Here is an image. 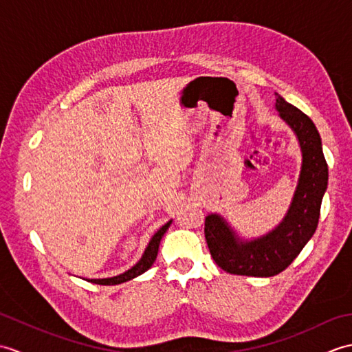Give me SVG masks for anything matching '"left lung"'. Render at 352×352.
I'll use <instances>...</instances> for the list:
<instances>
[{"label": "left lung", "instance_id": "8db88e82", "mask_svg": "<svg viewBox=\"0 0 352 352\" xmlns=\"http://www.w3.org/2000/svg\"><path fill=\"white\" fill-rule=\"evenodd\" d=\"M275 107L300 140L302 169L287 216L272 233L258 241L237 242L218 214L204 222V236L210 256L223 271L233 275L274 276L283 272L315 234L320 203L328 184V166L322 142L311 119L275 94Z\"/></svg>", "mask_w": 352, "mask_h": 352}]
</instances>
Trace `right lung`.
Returning <instances> with one entry per match:
<instances>
[{"label": "right lung", "mask_w": 352, "mask_h": 352, "mask_svg": "<svg viewBox=\"0 0 352 352\" xmlns=\"http://www.w3.org/2000/svg\"><path fill=\"white\" fill-rule=\"evenodd\" d=\"M170 226V221L168 223H164V226L157 231V233L153 236L151 242L148 243L146 250L144 252V256H142V258L138 261L136 265H134L131 269H129V271L118 275V276H111V278H102V280H87L91 283H95V284H102V286H113V284H121V283H125L129 281L131 278H134V276H138L140 274L146 272L149 267L153 266V263L157 258V252H159V245H160V241L163 234L166 233V230L169 228Z\"/></svg>", "instance_id": "obj_1"}]
</instances>
